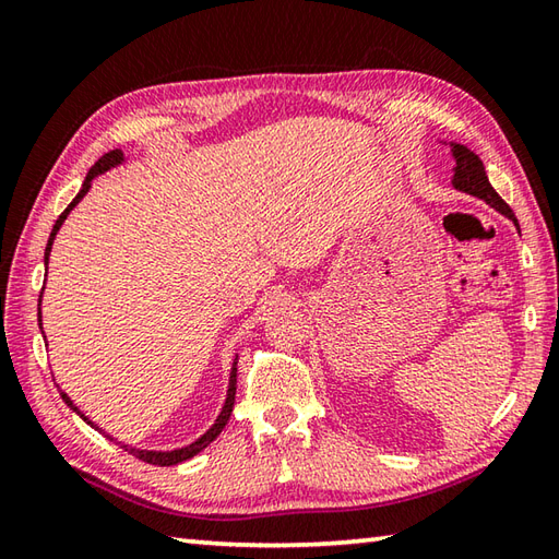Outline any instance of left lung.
Instances as JSON below:
<instances>
[{
  "label": "left lung",
  "mask_w": 559,
  "mask_h": 559,
  "mask_svg": "<svg viewBox=\"0 0 559 559\" xmlns=\"http://www.w3.org/2000/svg\"><path fill=\"white\" fill-rule=\"evenodd\" d=\"M451 151H454V158H456V168H454V187L461 189V192L478 197L483 201H488L492 209H497L500 213H504L507 218H512L516 223L514 211L507 206V201L495 192L488 175H485L483 168V160L473 153L471 148L461 146V144H451ZM519 225V223H516Z\"/></svg>",
  "instance_id": "left-lung-1"
}]
</instances>
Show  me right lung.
Segmentation results:
<instances>
[{"label":"right lung","mask_w":559,"mask_h":559,"mask_svg":"<svg viewBox=\"0 0 559 559\" xmlns=\"http://www.w3.org/2000/svg\"><path fill=\"white\" fill-rule=\"evenodd\" d=\"M124 160V156H122V151L120 148H115V151H110V153H105L103 158H98V163L93 165V168L88 170V175H86V180H83V185H81V192L74 197V201H71V204L64 209V213L62 216L57 218V223H55V228H52V233H50V240H47V247H45V264L47 261H50V249H52V242H55V235H57V230L62 228V223L67 221V216H69V211L74 209L79 201L86 197V192L91 189V180L96 175H100V173H105V170H110V168H115V165H120ZM40 312V310H38ZM38 322H40V314H38ZM235 389H237V362H233V372H230V386H228V399H225V406H223V411H221V415H218V420L213 423V427L211 430L206 432V435H201L197 442H192L189 447H185V449H175V451H146V449H134V447H124L129 454L132 456H136V459H141V461H146V463H153V466H175V463H182V461H187V459H192L194 454H199L201 449L204 447H209L213 439H216L221 432H223V427H225V423L230 420V413H233V406H235ZM59 394H62V399H64V403L67 406L74 411V413H79L83 420H86L88 425H93L86 415H83L74 403H71V399L64 394L62 389H59ZM96 427V425H93ZM112 439V437H110Z\"/></svg>","instance_id":"obj_1"}]
</instances>
